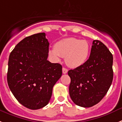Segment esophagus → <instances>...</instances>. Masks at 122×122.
<instances>
[{
    "mask_svg": "<svg viewBox=\"0 0 122 122\" xmlns=\"http://www.w3.org/2000/svg\"><path fill=\"white\" fill-rule=\"evenodd\" d=\"M67 72H68V70L67 69L65 68V67H62V73L63 74H67Z\"/></svg>",
    "mask_w": 122,
    "mask_h": 122,
    "instance_id": "obj_1",
    "label": "esophagus"
}]
</instances>
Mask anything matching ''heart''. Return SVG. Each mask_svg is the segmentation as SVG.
I'll return each mask as SVG.
<instances>
[{"label":"heart","mask_w":122,"mask_h":122,"mask_svg":"<svg viewBox=\"0 0 122 122\" xmlns=\"http://www.w3.org/2000/svg\"><path fill=\"white\" fill-rule=\"evenodd\" d=\"M90 45L85 40L74 37L62 39L55 43V48L50 50L49 55L56 61L65 58L69 67L76 68L83 64L90 53Z\"/></svg>","instance_id":"b5f03b06"}]
</instances>
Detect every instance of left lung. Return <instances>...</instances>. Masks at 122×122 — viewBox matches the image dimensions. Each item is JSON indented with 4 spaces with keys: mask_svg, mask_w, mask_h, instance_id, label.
<instances>
[{
    "mask_svg": "<svg viewBox=\"0 0 122 122\" xmlns=\"http://www.w3.org/2000/svg\"><path fill=\"white\" fill-rule=\"evenodd\" d=\"M112 64L113 56L106 46L93 41L88 60L68 71L69 95L76 105L90 107L104 97L113 80Z\"/></svg>",
    "mask_w": 122,
    "mask_h": 122,
    "instance_id": "obj_1",
    "label": "left lung"
}]
</instances>
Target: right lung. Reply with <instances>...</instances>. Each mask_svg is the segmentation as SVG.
<instances>
[{"label":"right lung","instance_id":"add662e5","mask_svg":"<svg viewBox=\"0 0 122 122\" xmlns=\"http://www.w3.org/2000/svg\"><path fill=\"white\" fill-rule=\"evenodd\" d=\"M48 46L45 33L36 34L19 42L8 59V86L18 101L30 109L48 104L62 76V66L47 60Z\"/></svg>","mask_w":122,"mask_h":122}]
</instances>
